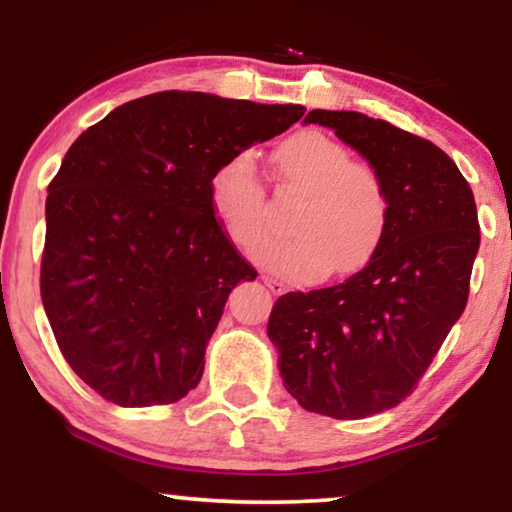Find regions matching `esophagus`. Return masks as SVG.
Listing matches in <instances>:
<instances>
[{
    "label": "esophagus",
    "mask_w": 512,
    "mask_h": 512,
    "mask_svg": "<svg viewBox=\"0 0 512 512\" xmlns=\"http://www.w3.org/2000/svg\"><path fill=\"white\" fill-rule=\"evenodd\" d=\"M263 284L268 286V289H270L272 293H282V291H284V284L279 282V279H275V277H268V275H263Z\"/></svg>",
    "instance_id": "34e87169"
}]
</instances>
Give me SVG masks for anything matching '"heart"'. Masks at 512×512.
Returning <instances> with one entry per match:
<instances>
[{
	"mask_svg": "<svg viewBox=\"0 0 512 512\" xmlns=\"http://www.w3.org/2000/svg\"><path fill=\"white\" fill-rule=\"evenodd\" d=\"M275 170L279 186L300 195L289 219L296 235L263 244L256 261L291 279L361 270L380 249L391 219L382 172L354 160L345 144L319 130H303L279 144ZM209 202L223 233L240 249H256L268 235L265 186L249 151L235 153L214 172Z\"/></svg>",
	"mask_w": 512,
	"mask_h": 512,
	"instance_id": "heart-1",
	"label": "heart"
}]
</instances>
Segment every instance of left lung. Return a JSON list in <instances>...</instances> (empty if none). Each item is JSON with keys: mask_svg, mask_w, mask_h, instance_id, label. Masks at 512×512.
<instances>
[{"mask_svg": "<svg viewBox=\"0 0 512 512\" xmlns=\"http://www.w3.org/2000/svg\"><path fill=\"white\" fill-rule=\"evenodd\" d=\"M382 172L387 235L342 284L289 291L270 312L284 387L305 410L363 419L412 394L468 303L480 247L471 186L443 149L359 111L312 109Z\"/></svg>", "mask_w": 512, "mask_h": 512, "instance_id": "1", "label": "left lung"}]
</instances>
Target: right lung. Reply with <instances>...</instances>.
Here are the masks:
<instances>
[{
	"instance_id": "right-lung-1",
	"label": "right lung",
	"mask_w": 512,
	"mask_h": 512,
	"mask_svg": "<svg viewBox=\"0 0 512 512\" xmlns=\"http://www.w3.org/2000/svg\"><path fill=\"white\" fill-rule=\"evenodd\" d=\"M303 114L165 90L69 146L48 184L41 303L65 361L102 398L149 408L198 387L230 291L258 275L216 221L209 181Z\"/></svg>"
}]
</instances>
